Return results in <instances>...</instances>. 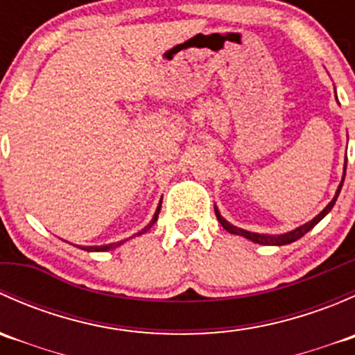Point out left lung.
Wrapping results in <instances>:
<instances>
[{
    "label": "left lung",
    "mask_w": 355,
    "mask_h": 355,
    "mask_svg": "<svg viewBox=\"0 0 355 355\" xmlns=\"http://www.w3.org/2000/svg\"><path fill=\"white\" fill-rule=\"evenodd\" d=\"M345 168H347V159H345ZM343 178H345V170H343ZM343 178H342V182H340L338 189H336V194H335V198L331 199V202L328 204V206L324 207V209L321 211V213L318 214L316 218H313V220H311V221H307V223L300 225V227H299V228H295V230H292V232H287V234H282V235H263V234H256V232H247V230H242V228H237V227H235V225L228 223V221L225 220L223 216H221V214H220V211H218L216 207H214V213H216V218H218V221H220V223H221V227H223L225 230H227V232H230V234L241 235V237H245V239H249V241L256 242V244H261V245H287V244H292V242L299 241L300 237H304V235H306L307 232L311 230V228H314V227H316V225L320 223V221L323 220V218L327 216L328 213H330V211H331V207H333V204H335L336 198H338L340 191H342Z\"/></svg>",
    "instance_id": "1"
}]
</instances>
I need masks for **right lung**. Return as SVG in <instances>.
Here are the masks:
<instances>
[{"mask_svg": "<svg viewBox=\"0 0 355 355\" xmlns=\"http://www.w3.org/2000/svg\"><path fill=\"white\" fill-rule=\"evenodd\" d=\"M159 209H161V202H159V206H157V209H156V213H155V216H153V220H151V223L148 225V227H144L142 228L141 232H139V234H135V235H142V234H146V232L149 230V228L153 227V225L156 223V220H157V214H159ZM134 235V237H135ZM134 237H130V239H134ZM128 239H125V241H120V242H113V244H108V245H92V247H82V249L84 250H92V252H94V250H110V249H114V247H118V245H121L123 244V242H127Z\"/></svg>", "mask_w": 355, "mask_h": 355, "instance_id": "add662e5", "label": "right lung"}]
</instances>
